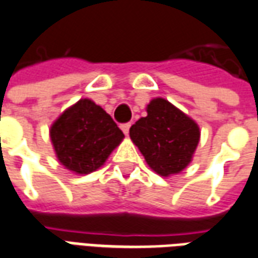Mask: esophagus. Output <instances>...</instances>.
I'll use <instances>...</instances> for the list:
<instances>
[{"mask_svg": "<svg viewBox=\"0 0 258 258\" xmlns=\"http://www.w3.org/2000/svg\"><path fill=\"white\" fill-rule=\"evenodd\" d=\"M130 127H131V123H123V124H121V125H120V128L123 130V133L125 135H128Z\"/></svg>", "mask_w": 258, "mask_h": 258, "instance_id": "esophagus-1", "label": "esophagus"}]
</instances>
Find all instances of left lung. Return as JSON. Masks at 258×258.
<instances>
[{
  "instance_id": "obj_1",
  "label": "left lung",
  "mask_w": 258,
  "mask_h": 258,
  "mask_svg": "<svg viewBox=\"0 0 258 258\" xmlns=\"http://www.w3.org/2000/svg\"><path fill=\"white\" fill-rule=\"evenodd\" d=\"M130 137L149 167L161 176L180 172L191 161L200 128L188 116L164 98L148 105V116L130 128Z\"/></svg>"
}]
</instances>
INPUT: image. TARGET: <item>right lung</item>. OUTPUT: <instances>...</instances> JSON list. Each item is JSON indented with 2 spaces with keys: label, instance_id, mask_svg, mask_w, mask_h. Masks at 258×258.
<instances>
[{
  "label": "right lung",
  "instance_id": "right-lung-1",
  "mask_svg": "<svg viewBox=\"0 0 258 258\" xmlns=\"http://www.w3.org/2000/svg\"><path fill=\"white\" fill-rule=\"evenodd\" d=\"M50 138L64 167L76 173H90L105 163L124 134L101 106L81 100L54 121Z\"/></svg>",
  "mask_w": 258,
  "mask_h": 258
}]
</instances>
